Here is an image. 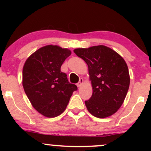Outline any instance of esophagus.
Returning <instances> with one entry per match:
<instances>
[{
    "label": "esophagus",
    "instance_id": "34e87169",
    "mask_svg": "<svg viewBox=\"0 0 151 151\" xmlns=\"http://www.w3.org/2000/svg\"><path fill=\"white\" fill-rule=\"evenodd\" d=\"M83 83H84V80H83L82 78H80V79H79V81L77 83V86L78 87H80V86L83 84Z\"/></svg>",
    "mask_w": 151,
    "mask_h": 151
}]
</instances>
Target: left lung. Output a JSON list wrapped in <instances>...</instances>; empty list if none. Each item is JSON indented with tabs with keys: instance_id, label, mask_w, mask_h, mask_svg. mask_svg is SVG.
I'll list each match as a JSON object with an SVG mask.
<instances>
[{
	"instance_id": "8db88e82",
	"label": "left lung",
	"mask_w": 151,
	"mask_h": 151,
	"mask_svg": "<svg viewBox=\"0 0 151 151\" xmlns=\"http://www.w3.org/2000/svg\"><path fill=\"white\" fill-rule=\"evenodd\" d=\"M74 52L89 68L93 93L85 101L87 110L99 119L113 115L124 103L129 88L130 76L125 60L104 45L77 48Z\"/></svg>"
}]
</instances>
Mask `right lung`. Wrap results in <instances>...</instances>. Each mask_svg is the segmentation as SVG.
Listing matches in <instances>:
<instances>
[{
	"label": "right lung",
	"mask_w": 151,
	"mask_h": 151,
	"mask_svg": "<svg viewBox=\"0 0 151 151\" xmlns=\"http://www.w3.org/2000/svg\"><path fill=\"white\" fill-rule=\"evenodd\" d=\"M71 53L67 48L47 45L32 54L23 66L25 92L35 109L45 116L53 118L63 113L73 91L77 90L60 70Z\"/></svg>",
	"instance_id": "add662e5"
}]
</instances>
